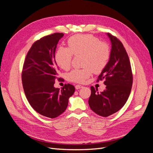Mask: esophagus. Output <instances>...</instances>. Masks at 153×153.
<instances>
[{"instance_id": "34e87169", "label": "esophagus", "mask_w": 153, "mask_h": 153, "mask_svg": "<svg viewBox=\"0 0 153 153\" xmlns=\"http://www.w3.org/2000/svg\"><path fill=\"white\" fill-rule=\"evenodd\" d=\"M83 86L82 85H75V88H76V89H80V88H82Z\"/></svg>"}]
</instances>
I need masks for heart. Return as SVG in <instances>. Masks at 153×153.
I'll list each match as a JSON object with an SVG mask.
<instances>
[{
    "label": "heart",
    "instance_id": "b5f03b06",
    "mask_svg": "<svg viewBox=\"0 0 153 153\" xmlns=\"http://www.w3.org/2000/svg\"><path fill=\"white\" fill-rule=\"evenodd\" d=\"M68 47H59L55 59L58 66L67 70L70 68L73 56L82 55L80 69H74L69 72L68 79L73 82L83 83L93 72L98 74L107 66L110 57V49L106 42L91 34H77L68 40Z\"/></svg>",
    "mask_w": 153,
    "mask_h": 153
}]
</instances>
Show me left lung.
<instances>
[{"mask_svg": "<svg viewBox=\"0 0 153 153\" xmlns=\"http://www.w3.org/2000/svg\"><path fill=\"white\" fill-rule=\"evenodd\" d=\"M112 43L110 57L107 66L99 75L97 82L104 80L106 89L99 93L91 87L89 105L91 110L102 117L117 112L124 105L131 92L133 74L128 53L121 41L107 34Z\"/></svg>", "mask_w": 153, "mask_h": 153, "instance_id": "1", "label": "left lung"}]
</instances>
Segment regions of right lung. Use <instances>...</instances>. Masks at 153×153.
<instances>
[{"instance_id": "obj_1", "label": "right lung", "mask_w": 153, "mask_h": 153, "mask_svg": "<svg viewBox=\"0 0 153 153\" xmlns=\"http://www.w3.org/2000/svg\"><path fill=\"white\" fill-rule=\"evenodd\" d=\"M63 36L54 33L35 41L27 52L22 69L23 88L29 104L37 112L49 118L58 117L66 110L69 97L75 90L69 84L61 90L53 86L59 78L55 50Z\"/></svg>"}]
</instances>
